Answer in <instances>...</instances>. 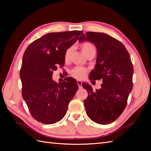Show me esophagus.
Wrapping results in <instances>:
<instances>
[{
  "label": "esophagus",
  "mask_w": 151,
  "mask_h": 151,
  "mask_svg": "<svg viewBox=\"0 0 151 151\" xmlns=\"http://www.w3.org/2000/svg\"><path fill=\"white\" fill-rule=\"evenodd\" d=\"M76 82H77L78 87H79L80 88H82V82L81 81H79V80H77V81H76Z\"/></svg>",
  "instance_id": "34e87169"
}]
</instances>
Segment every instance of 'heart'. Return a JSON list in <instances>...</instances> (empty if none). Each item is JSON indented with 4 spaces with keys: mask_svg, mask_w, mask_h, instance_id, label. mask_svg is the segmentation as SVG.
<instances>
[{
    "mask_svg": "<svg viewBox=\"0 0 151 151\" xmlns=\"http://www.w3.org/2000/svg\"><path fill=\"white\" fill-rule=\"evenodd\" d=\"M81 48L82 51V52L84 53V55L86 57H88L89 56H95L96 52H97V49L96 47L93 44L90 42H84L81 45ZM73 49L71 47L68 48L65 52L64 54V60L65 62H69L70 58V56H71ZM88 73V70L83 68V67H76L75 68H74L71 70V75L74 78H77V79H82L84 78L86 76Z\"/></svg>",
    "mask_w": 151,
    "mask_h": 151,
    "instance_id": "heart-1",
    "label": "heart"
}]
</instances>
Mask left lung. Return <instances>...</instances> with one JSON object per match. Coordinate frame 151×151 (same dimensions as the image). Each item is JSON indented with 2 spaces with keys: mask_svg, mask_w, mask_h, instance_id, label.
<instances>
[{
  "mask_svg": "<svg viewBox=\"0 0 151 151\" xmlns=\"http://www.w3.org/2000/svg\"><path fill=\"white\" fill-rule=\"evenodd\" d=\"M78 40L90 41L97 48V64L89 79L103 82L95 91L88 83H82L88 93L84 101L86 113L98 124L111 123L126 108L133 88L134 68L129 53L121 41L104 33L88 32Z\"/></svg>",
  "mask_w": 151,
  "mask_h": 151,
  "instance_id": "obj_1",
  "label": "left lung"
}]
</instances>
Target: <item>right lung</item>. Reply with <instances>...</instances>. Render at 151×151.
Returning a JSON list of instances; mask_svg holds the SVG:
<instances>
[{"label":"right lung","instance_id":"obj_1","mask_svg":"<svg viewBox=\"0 0 151 151\" xmlns=\"http://www.w3.org/2000/svg\"><path fill=\"white\" fill-rule=\"evenodd\" d=\"M82 31L51 32L30 43L24 51L20 70L22 96L35 119L50 124L65 116L78 86L67 77L61 84L53 81V71L65 64V50Z\"/></svg>","mask_w":151,"mask_h":151}]
</instances>
